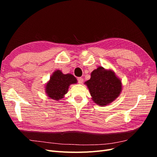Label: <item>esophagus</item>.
<instances>
[{"label": "esophagus", "mask_w": 157, "mask_h": 157, "mask_svg": "<svg viewBox=\"0 0 157 157\" xmlns=\"http://www.w3.org/2000/svg\"><path fill=\"white\" fill-rule=\"evenodd\" d=\"M77 80H78V82L79 84H82L83 82V78L82 77H78L77 78Z\"/></svg>", "instance_id": "obj_1"}]
</instances>
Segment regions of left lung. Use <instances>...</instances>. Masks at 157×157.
<instances>
[{"label": "left lung", "mask_w": 157, "mask_h": 157, "mask_svg": "<svg viewBox=\"0 0 157 157\" xmlns=\"http://www.w3.org/2000/svg\"><path fill=\"white\" fill-rule=\"evenodd\" d=\"M85 84L89 88L94 101L101 106L113 101L119 96L122 90L121 81L114 72L102 67L93 71L91 78Z\"/></svg>", "instance_id": "1"}]
</instances>
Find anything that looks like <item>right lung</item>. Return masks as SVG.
<instances>
[{
  "instance_id": "add662e5",
  "label": "right lung",
  "mask_w": 157,
  "mask_h": 157,
  "mask_svg": "<svg viewBox=\"0 0 157 157\" xmlns=\"http://www.w3.org/2000/svg\"><path fill=\"white\" fill-rule=\"evenodd\" d=\"M77 83V79L71 74L64 75L61 71H55L46 86V92L50 98L59 100L67 93L71 84Z\"/></svg>"
}]
</instances>
